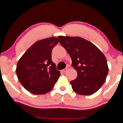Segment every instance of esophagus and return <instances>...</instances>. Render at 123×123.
Masks as SVG:
<instances>
[{"label":"esophagus","instance_id":"obj_1","mask_svg":"<svg viewBox=\"0 0 123 123\" xmlns=\"http://www.w3.org/2000/svg\"><path fill=\"white\" fill-rule=\"evenodd\" d=\"M67 70H68V68H67L64 69H63V70H61V72H62V73H65V72H66L67 71Z\"/></svg>","mask_w":123,"mask_h":123}]
</instances>
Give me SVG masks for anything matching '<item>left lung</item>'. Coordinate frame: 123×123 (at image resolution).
Masks as SVG:
<instances>
[{
  "instance_id": "obj_1",
  "label": "left lung",
  "mask_w": 123,
  "mask_h": 123,
  "mask_svg": "<svg viewBox=\"0 0 123 123\" xmlns=\"http://www.w3.org/2000/svg\"><path fill=\"white\" fill-rule=\"evenodd\" d=\"M59 42L72 61L77 77L70 82L72 89L80 95H91L100 88L108 73L107 60L95 45L82 37L59 36Z\"/></svg>"
}]
</instances>
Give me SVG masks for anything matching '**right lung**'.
Wrapping results in <instances>:
<instances>
[{
  "label": "right lung",
  "mask_w": 123,
  "mask_h": 123,
  "mask_svg": "<svg viewBox=\"0 0 123 123\" xmlns=\"http://www.w3.org/2000/svg\"><path fill=\"white\" fill-rule=\"evenodd\" d=\"M59 42L51 37L36 41L18 60L16 72L24 88L31 93L43 95L49 92L60 75L52 61V49Z\"/></svg>",
  "instance_id": "obj_1"
}]
</instances>
